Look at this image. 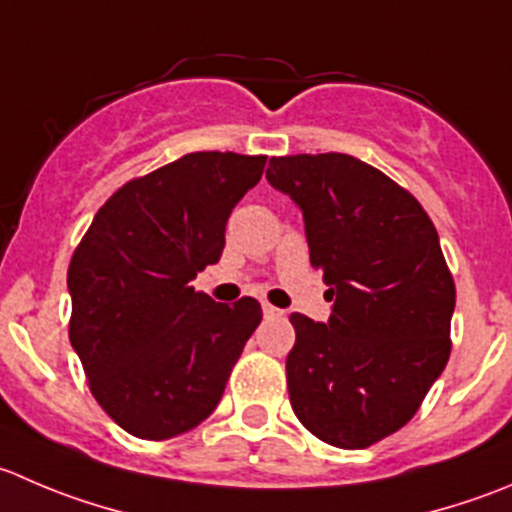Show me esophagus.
<instances>
[{"instance_id":"obj_1","label":"esophagus","mask_w":512,"mask_h":512,"mask_svg":"<svg viewBox=\"0 0 512 512\" xmlns=\"http://www.w3.org/2000/svg\"><path fill=\"white\" fill-rule=\"evenodd\" d=\"M262 312H265V317H282V315H285L280 307L270 305V302H262Z\"/></svg>"}]
</instances>
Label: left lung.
I'll return each mask as SVG.
<instances>
[{"label": "left lung", "mask_w": 512, "mask_h": 512, "mask_svg": "<svg viewBox=\"0 0 512 512\" xmlns=\"http://www.w3.org/2000/svg\"><path fill=\"white\" fill-rule=\"evenodd\" d=\"M267 182L305 220L327 322L292 312L287 390L315 438L360 450L403 428L450 357L455 282L418 200L357 157H272Z\"/></svg>", "instance_id": "obj_1"}]
</instances>
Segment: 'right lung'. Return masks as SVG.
Instances as JSON below:
<instances>
[{
  "instance_id": "add662e5",
  "label": "right lung",
  "mask_w": 512,
  "mask_h": 512,
  "mask_svg": "<svg viewBox=\"0 0 512 512\" xmlns=\"http://www.w3.org/2000/svg\"><path fill=\"white\" fill-rule=\"evenodd\" d=\"M265 155L192 152L119 187L67 272L69 342L104 413L130 435L167 440L220 403L260 302H215L190 285L215 265L237 202Z\"/></svg>"
}]
</instances>
